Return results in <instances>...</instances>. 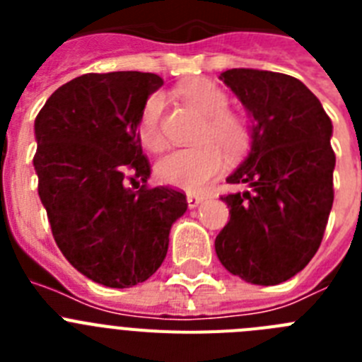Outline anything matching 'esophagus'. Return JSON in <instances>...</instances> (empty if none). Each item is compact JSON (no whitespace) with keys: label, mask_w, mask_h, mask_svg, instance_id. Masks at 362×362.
I'll return each instance as SVG.
<instances>
[{"label":"esophagus","mask_w":362,"mask_h":362,"mask_svg":"<svg viewBox=\"0 0 362 362\" xmlns=\"http://www.w3.org/2000/svg\"><path fill=\"white\" fill-rule=\"evenodd\" d=\"M203 199H204V197L199 196V194H188V196H187L188 206H190V209H196L197 204H199Z\"/></svg>","instance_id":"esophagus-1"}]
</instances>
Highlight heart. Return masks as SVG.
<instances>
[{"label": "heart", "mask_w": 362, "mask_h": 362, "mask_svg": "<svg viewBox=\"0 0 362 362\" xmlns=\"http://www.w3.org/2000/svg\"><path fill=\"white\" fill-rule=\"evenodd\" d=\"M185 103L203 116L192 148L174 150L156 165V175L161 183L181 190L197 192L223 170L226 158L238 159L250 145V129L245 117L228 110V95L210 79L197 78L179 86ZM165 99L161 94H150L139 114L137 132L143 146L158 152L165 146L163 132Z\"/></svg>", "instance_id": "b5f03b06"}]
</instances>
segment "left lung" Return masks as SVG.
Returning a JSON list of instances; mask_svg holds the SVG:
<instances>
[{
  "label": "left lung",
  "mask_w": 362,
  "mask_h": 362,
  "mask_svg": "<svg viewBox=\"0 0 362 362\" xmlns=\"http://www.w3.org/2000/svg\"><path fill=\"white\" fill-rule=\"evenodd\" d=\"M221 79L254 117L252 150L226 181L230 219L217 233L223 267L254 284H279L312 261L334 204L332 121L299 79L232 69Z\"/></svg>",
  "instance_id": "1"
}]
</instances>
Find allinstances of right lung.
Returning <instances> with one entry per match:
<instances>
[{"label": "right lung", "mask_w": 362, "mask_h": 362, "mask_svg": "<svg viewBox=\"0 0 362 362\" xmlns=\"http://www.w3.org/2000/svg\"><path fill=\"white\" fill-rule=\"evenodd\" d=\"M158 74H83L59 86L36 117L34 168L52 235L69 263L110 288L148 279L168 250L187 196L148 187L137 121Z\"/></svg>", "instance_id": "right-lung-1"}]
</instances>
